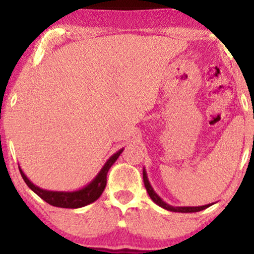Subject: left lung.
<instances>
[{
    "label": "left lung",
    "mask_w": 254,
    "mask_h": 254,
    "mask_svg": "<svg viewBox=\"0 0 254 254\" xmlns=\"http://www.w3.org/2000/svg\"><path fill=\"white\" fill-rule=\"evenodd\" d=\"M143 183H144L145 190H147V192L149 194V196L151 197V200L154 201L155 203H157L158 206H161L162 208L168 209L170 211H178V213H196V211L203 210L210 206V204H206V206H200V207H172V206H170V204L165 203L164 201H163L161 197H159L157 194L155 193V190H152L150 184H149L147 173H145L144 170H143Z\"/></svg>",
    "instance_id": "1"
}]
</instances>
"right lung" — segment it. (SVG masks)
I'll use <instances>...</instances> for the list:
<instances>
[{
    "mask_svg": "<svg viewBox=\"0 0 254 254\" xmlns=\"http://www.w3.org/2000/svg\"><path fill=\"white\" fill-rule=\"evenodd\" d=\"M124 149H121L114 154L112 157H110L109 161L105 163V165L103 166V169L100 170V172L97 175L95 179L89 184L88 186H85L84 189L76 190V192H52V190H46L39 187L33 185L29 179L26 178V176L24 175L22 170L19 168V172L22 175L24 182L26 183V185L33 190L37 195H39L44 201H46L47 203L52 204L54 207H60V208H81L84 207L86 204L93 202L98 197L102 195L106 186V176L107 172L111 166L113 165V163L117 161Z\"/></svg>",
    "mask_w": 254,
    "mask_h": 254,
    "instance_id": "right-lung-1",
    "label": "right lung"
}]
</instances>
